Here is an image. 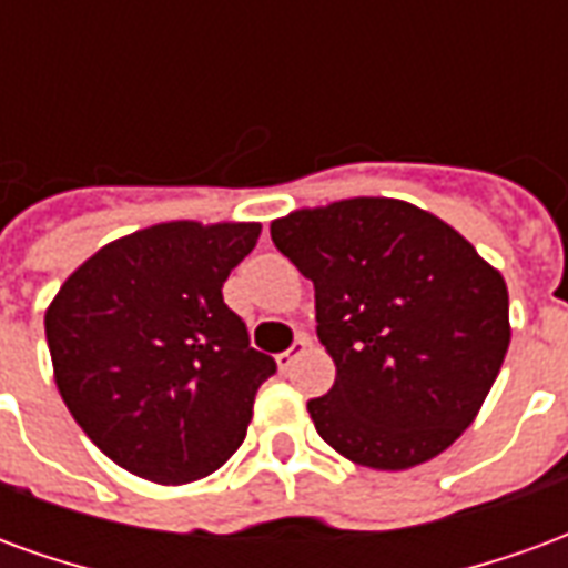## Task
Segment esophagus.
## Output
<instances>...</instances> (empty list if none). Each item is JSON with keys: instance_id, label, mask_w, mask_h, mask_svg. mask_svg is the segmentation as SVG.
<instances>
[{"instance_id": "34e87169", "label": "esophagus", "mask_w": 568, "mask_h": 568, "mask_svg": "<svg viewBox=\"0 0 568 568\" xmlns=\"http://www.w3.org/2000/svg\"><path fill=\"white\" fill-rule=\"evenodd\" d=\"M307 346H310L307 334H297L295 344L288 346L285 353H280V356H276V365H280L283 371H288V368H292V362H295L297 356H304V353H307Z\"/></svg>"}]
</instances>
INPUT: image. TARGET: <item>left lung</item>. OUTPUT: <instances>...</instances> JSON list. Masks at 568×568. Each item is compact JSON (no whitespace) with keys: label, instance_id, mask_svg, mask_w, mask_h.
Here are the masks:
<instances>
[{"label":"left lung","instance_id":"left-lung-1","mask_svg":"<svg viewBox=\"0 0 568 568\" xmlns=\"http://www.w3.org/2000/svg\"><path fill=\"white\" fill-rule=\"evenodd\" d=\"M316 288L334 386L307 402L349 463L405 471L471 426L511 344L508 285L438 215L393 197L337 200L271 224Z\"/></svg>","mask_w":568,"mask_h":568}]
</instances>
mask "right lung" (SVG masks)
<instances>
[{
	"label": "right lung",
	"instance_id": "right-lung-1",
	"mask_svg": "<svg viewBox=\"0 0 568 568\" xmlns=\"http://www.w3.org/2000/svg\"><path fill=\"white\" fill-rule=\"evenodd\" d=\"M258 222H163L103 246L44 313L57 389L100 450L154 484H191L246 438L276 362L248 346L222 285Z\"/></svg>",
	"mask_w": 568,
	"mask_h": 568
}]
</instances>
